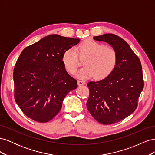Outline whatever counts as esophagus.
Masks as SVG:
<instances>
[{
  "mask_svg": "<svg viewBox=\"0 0 155 155\" xmlns=\"http://www.w3.org/2000/svg\"><path fill=\"white\" fill-rule=\"evenodd\" d=\"M85 81H81V80H79L78 81V85H85Z\"/></svg>",
  "mask_w": 155,
  "mask_h": 155,
  "instance_id": "esophagus-1",
  "label": "esophagus"
}]
</instances>
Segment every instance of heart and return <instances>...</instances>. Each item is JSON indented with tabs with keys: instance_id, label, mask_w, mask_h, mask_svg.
<instances>
[{
	"instance_id": "heart-1",
	"label": "heart",
	"mask_w": 155,
	"mask_h": 155,
	"mask_svg": "<svg viewBox=\"0 0 155 155\" xmlns=\"http://www.w3.org/2000/svg\"><path fill=\"white\" fill-rule=\"evenodd\" d=\"M79 58L84 59L85 67L80 69L76 76L88 79L94 76L97 79H103L114 71L118 61L116 51L92 39L83 41L75 51L72 48L65 50L62 55V63L66 71L71 75L76 72L79 67Z\"/></svg>"
}]
</instances>
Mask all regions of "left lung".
Returning <instances> with one entry per match:
<instances>
[{"label": "left lung", "instance_id": "left-lung-1", "mask_svg": "<svg viewBox=\"0 0 155 155\" xmlns=\"http://www.w3.org/2000/svg\"><path fill=\"white\" fill-rule=\"evenodd\" d=\"M93 39L109 44L118 56L112 74L87 84L88 110L99 123L110 125L124 120L137 109L143 88L142 65L127 43L119 36L106 34Z\"/></svg>", "mask_w": 155, "mask_h": 155}]
</instances>
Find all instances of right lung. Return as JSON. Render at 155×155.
<instances>
[{"label": "right lung", "instance_id": "right-lung-1", "mask_svg": "<svg viewBox=\"0 0 155 155\" xmlns=\"http://www.w3.org/2000/svg\"><path fill=\"white\" fill-rule=\"evenodd\" d=\"M79 39L53 34L27 46L13 70L15 100L24 114L37 122L51 120L68 93L78 87L62 63L64 51Z\"/></svg>", "mask_w": 155, "mask_h": 155}]
</instances>
